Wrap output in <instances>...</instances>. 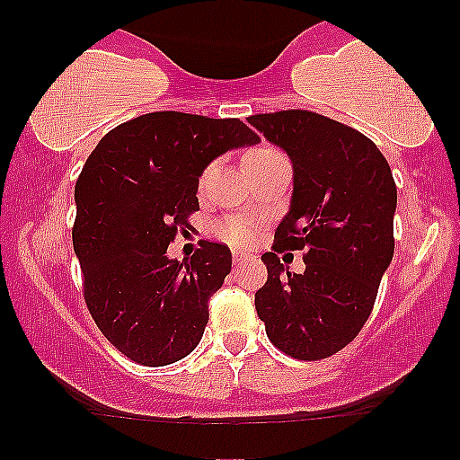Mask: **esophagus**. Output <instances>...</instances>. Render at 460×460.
I'll return each instance as SVG.
<instances>
[{
    "label": "esophagus",
    "mask_w": 460,
    "mask_h": 460,
    "mask_svg": "<svg viewBox=\"0 0 460 460\" xmlns=\"http://www.w3.org/2000/svg\"><path fill=\"white\" fill-rule=\"evenodd\" d=\"M251 260V255H244V252H234V266L235 268H240V266H244V263Z\"/></svg>",
    "instance_id": "esophagus-1"
}]
</instances>
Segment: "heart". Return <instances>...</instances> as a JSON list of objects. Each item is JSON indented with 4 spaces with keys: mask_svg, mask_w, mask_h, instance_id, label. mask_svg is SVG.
<instances>
[{
    "mask_svg": "<svg viewBox=\"0 0 460 460\" xmlns=\"http://www.w3.org/2000/svg\"><path fill=\"white\" fill-rule=\"evenodd\" d=\"M277 153L279 151L270 149V146H257V149H252L251 153H248L244 164H252L257 160H266V157L277 155ZM218 234L223 235L226 242H231V244L242 246V244H248V242L255 237V229H252V225L248 223V220L234 218V220H225V223H220Z\"/></svg>",
    "mask_w": 460,
    "mask_h": 460,
    "instance_id": "obj_1",
    "label": "heart"
}]
</instances>
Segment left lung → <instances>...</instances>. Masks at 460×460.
<instances>
[{
    "mask_svg": "<svg viewBox=\"0 0 460 460\" xmlns=\"http://www.w3.org/2000/svg\"><path fill=\"white\" fill-rule=\"evenodd\" d=\"M289 155L294 190L289 212L263 252L268 281L255 307L268 340L303 361L335 355L366 324L394 257L398 192L392 168L361 131L307 112L283 110L248 119ZM305 251V272L289 273L276 255Z\"/></svg>",
    "mask_w": 460,
    "mask_h": 460,
    "instance_id": "obj_1",
    "label": "left lung"
}]
</instances>
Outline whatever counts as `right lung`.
<instances>
[{
  "mask_svg": "<svg viewBox=\"0 0 460 460\" xmlns=\"http://www.w3.org/2000/svg\"><path fill=\"white\" fill-rule=\"evenodd\" d=\"M257 142L237 119L151 112L105 134L84 164L73 226L84 298L99 331L131 361L168 366L199 346L231 251L203 242L177 261L168 244L199 209L205 168Z\"/></svg>",
  "mask_w": 460,
  "mask_h": 460,
  "instance_id": "right-lung-1",
  "label": "right lung"
}]
</instances>
